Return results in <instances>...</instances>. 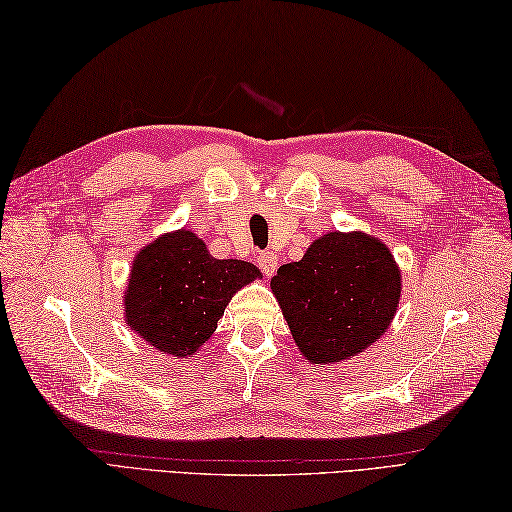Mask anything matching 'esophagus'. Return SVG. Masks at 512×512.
Returning <instances> with one entry per match:
<instances>
[{"label":"esophagus","instance_id":"obj_1","mask_svg":"<svg viewBox=\"0 0 512 512\" xmlns=\"http://www.w3.org/2000/svg\"><path fill=\"white\" fill-rule=\"evenodd\" d=\"M257 266L262 268L268 277L275 275V270H277V255L270 253V250H266V253H259V255H257Z\"/></svg>","mask_w":512,"mask_h":512}]
</instances>
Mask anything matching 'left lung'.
<instances>
[{
  "label": "left lung",
  "instance_id": "obj_1",
  "mask_svg": "<svg viewBox=\"0 0 512 512\" xmlns=\"http://www.w3.org/2000/svg\"><path fill=\"white\" fill-rule=\"evenodd\" d=\"M400 279L394 255L378 237L332 231L314 239L299 262L279 266L270 288L303 358L334 365L387 332Z\"/></svg>",
  "mask_w": 512,
  "mask_h": 512
}]
</instances>
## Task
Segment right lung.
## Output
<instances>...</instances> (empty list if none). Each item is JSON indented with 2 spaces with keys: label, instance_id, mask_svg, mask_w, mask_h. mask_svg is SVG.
Listing matches in <instances>:
<instances>
[{
  "label": "right lung",
  "instance_id": "obj_1",
  "mask_svg": "<svg viewBox=\"0 0 512 512\" xmlns=\"http://www.w3.org/2000/svg\"><path fill=\"white\" fill-rule=\"evenodd\" d=\"M262 277L242 259H215L189 228L156 237L134 257L125 323L154 350L187 358L211 339L239 288Z\"/></svg>",
  "mask_w": 512,
  "mask_h": 512
}]
</instances>
